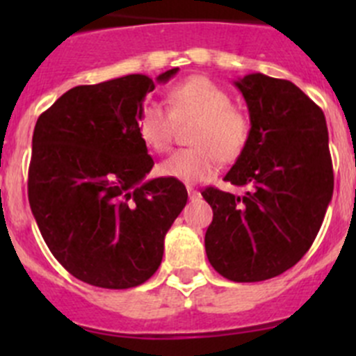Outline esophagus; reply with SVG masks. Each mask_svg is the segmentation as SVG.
I'll return each instance as SVG.
<instances>
[{
  "instance_id": "1",
  "label": "esophagus",
  "mask_w": 356,
  "mask_h": 356,
  "mask_svg": "<svg viewBox=\"0 0 356 356\" xmlns=\"http://www.w3.org/2000/svg\"><path fill=\"white\" fill-rule=\"evenodd\" d=\"M188 195H189V200H191V201H196V200L201 198L200 191H196V189L191 188V186H188Z\"/></svg>"
}]
</instances>
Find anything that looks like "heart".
<instances>
[{"mask_svg":"<svg viewBox=\"0 0 356 356\" xmlns=\"http://www.w3.org/2000/svg\"><path fill=\"white\" fill-rule=\"evenodd\" d=\"M168 110L158 102L143 103L136 118L141 141L156 153H165L174 141L175 122L198 118L191 143L160 163V174L182 182H203L213 177L224 161L236 160L250 139V118L232 106L227 91L210 79L189 77L167 92Z\"/></svg>","mask_w":356,"mask_h":356,"instance_id":"heart-1","label":"heart"}]
</instances>
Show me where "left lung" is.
I'll return each mask as SVG.
<instances>
[{
  "instance_id": "left-lung-1",
  "label": "left lung",
  "mask_w": 356,
  "mask_h": 356,
  "mask_svg": "<svg viewBox=\"0 0 356 356\" xmlns=\"http://www.w3.org/2000/svg\"><path fill=\"white\" fill-rule=\"evenodd\" d=\"M234 84L251 132L224 181L248 191L203 189L213 210L204 250L225 279L258 282L281 275L310 250L332 198V160L324 111L298 86L264 74Z\"/></svg>"
}]
</instances>
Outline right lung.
Listing matches in <instances>:
<instances>
[{
    "label": "right lung",
    "mask_w": 356,
    "mask_h": 356,
    "mask_svg": "<svg viewBox=\"0 0 356 356\" xmlns=\"http://www.w3.org/2000/svg\"><path fill=\"white\" fill-rule=\"evenodd\" d=\"M177 70L156 81L167 82ZM153 89L155 82L141 74L77 86L35 122L27 182L32 215L63 268L98 288L148 281L188 201L177 179L145 181L155 161L136 118Z\"/></svg>",
    "instance_id": "add662e5"
}]
</instances>
